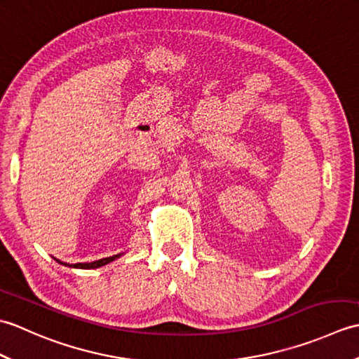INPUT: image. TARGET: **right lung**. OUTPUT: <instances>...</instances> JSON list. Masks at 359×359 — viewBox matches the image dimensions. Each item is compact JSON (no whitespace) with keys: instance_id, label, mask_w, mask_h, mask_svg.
<instances>
[{"instance_id":"obj_1","label":"right lung","mask_w":359,"mask_h":359,"mask_svg":"<svg viewBox=\"0 0 359 359\" xmlns=\"http://www.w3.org/2000/svg\"><path fill=\"white\" fill-rule=\"evenodd\" d=\"M121 255H123V253H118V255H116V256H109V257L98 259V261H94V262H90V264H88V262H86V264H66V262L60 261V259H57V257H52V259H53V261H57L58 264H62V265L74 266V269H98V266H103V265H106V264L116 261V259L120 257Z\"/></svg>"}]
</instances>
